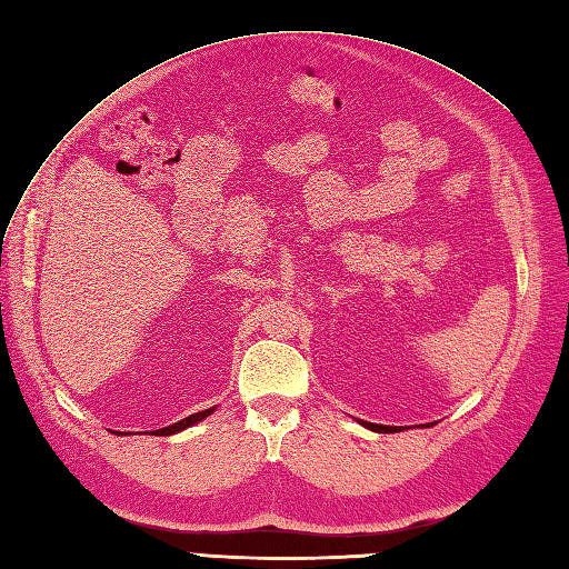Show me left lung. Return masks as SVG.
Segmentation results:
<instances>
[{
    "instance_id": "obj_1",
    "label": "left lung",
    "mask_w": 569,
    "mask_h": 569,
    "mask_svg": "<svg viewBox=\"0 0 569 569\" xmlns=\"http://www.w3.org/2000/svg\"><path fill=\"white\" fill-rule=\"evenodd\" d=\"M363 427H368V429H372V432H399V427H387V425H372V422H360Z\"/></svg>"
}]
</instances>
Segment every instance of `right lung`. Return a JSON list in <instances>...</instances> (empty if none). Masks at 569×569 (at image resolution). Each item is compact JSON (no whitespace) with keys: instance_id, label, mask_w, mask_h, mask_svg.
Masks as SVG:
<instances>
[{"instance_id":"add662e5","label":"right lung","mask_w":569,"mask_h":569,"mask_svg":"<svg viewBox=\"0 0 569 569\" xmlns=\"http://www.w3.org/2000/svg\"><path fill=\"white\" fill-rule=\"evenodd\" d=\"M213 410H216V408H209V410H201V412H194V416H189V418H184V420H180V422H176V425H168V427L159 429V435H161V437H168V435H176V432H182V429H187V427H192V425L201 422L203 418H209Z\"/></svg>"}]
</instances>
